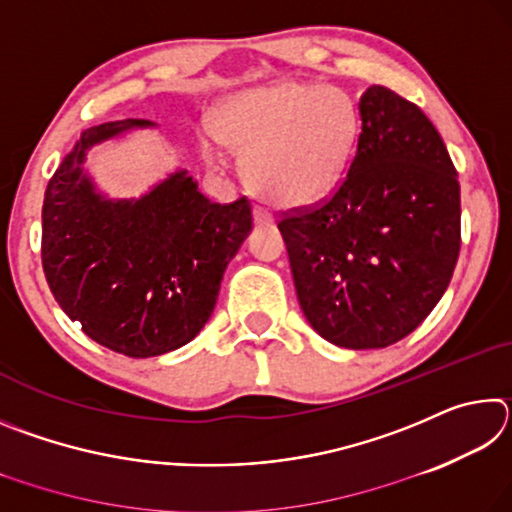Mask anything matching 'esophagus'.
<instances>
[{"mask_svg": "<svg viewBox=\"0 0 512 512\" xmlns=\"http://www.w3.org/2000/svg\"><path fill=\"white\" fill-rule=\"evenodd\" d=\"M255 223H264V225L273 223V214L264 210V207H255Z\"/></svg>", "mask_w": 512, "mask_h": 512, "instance_id": "obj_1", "label": "esophagus"}]
</instances>
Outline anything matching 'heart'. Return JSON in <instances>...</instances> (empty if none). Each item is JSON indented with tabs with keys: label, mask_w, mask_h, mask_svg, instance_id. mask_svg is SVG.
<instances>
[{
	"label": "heart",
	"mask_w": 512,
	"mask_h": 512,
	"mask_svg": "<svg viewBox=\"0 0 512 512\" xmlns=\"http://www.w3.org/2000/svg\"><path fill=\"white\" fill-rule=\"evenodd\" d=\"M359 124L357 103L345 90L284 79L223 101L212 135L244 158L248 183L264 201L307 207L339 187Z\"/></svg>",
	"instance_id": "obj_1"
}]
</instances>
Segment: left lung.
<instances>
[{
	"label": "left lung",
	"mask_w": 512,
	"mask_h": 512,
	"mask_svg": "<svg viewBox=\"0 0 512 512\" xmlns=\"http://www.w3.org/2000/svg\"><path fill=\"white\" fill-rule=\"evenodd\" d=\"M359 112L348 176L277 228L309 325L339 348L372 350L409 336L443 298L461 250V187L415 103L370 85Z\"/></svg>",
	"instance_id": "left-lung-1"
}]
</instances>
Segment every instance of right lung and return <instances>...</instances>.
Instances as JSON below:
<instances>
[{"instance_id": "add662e5", "label": "right lung", "mask_w": 512, "mask_h": 512, "mask_svg": "<svg viewBox=\"0 0 512 512\" xmlns=\"http://www.w3.org/2000/svg\"><path fill=\"white\" fill-rule=\"evenodd\" d=\"M146 119L83 131L42 203V271L65 314L103 348L133 359L178 350L210 320L223 271L253 228V205L210 203L187 171L137 201H106L85 151Z\"/></svg>"}]
</instances>
